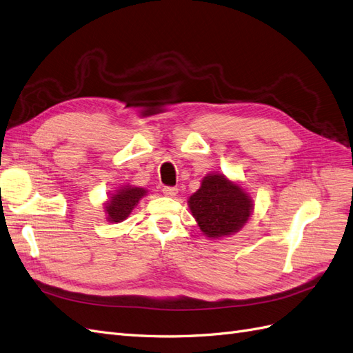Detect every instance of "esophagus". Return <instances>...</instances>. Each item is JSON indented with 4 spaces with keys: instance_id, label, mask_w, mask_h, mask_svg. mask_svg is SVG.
<instances>
[{
    "instance_id": "obj_1",
    "label": "esophagus",
    "mask_w": 353,
    "mask_h": 353,
    "mask_svg": "<svg viewBox=\"0 0 353 353\" xmlns=\"http://www.w3.org/2000/svg\"><path fill=\"white\" fill-rule=\"evenodd\" d=\"M163 193H164L165 196H168V198H174V196H177L179 189H177V188H170V186H165V188H163Z\"/></svg>"
}]
</instances>
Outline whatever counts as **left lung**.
I'll return each instance as SVG.
<instances>
[{"label": "left lung", "instance_id": "obj_1", "mask_svg": "<svg viewBox=\"0 0 353 353\" xmlns=\"http://www.w3.org/2000/svg\"><path fill=\"white\" fill-rule=\"evenodd\" d=\"M189 210L201 232L210 239L237 233L254 211L251 195L221 173H210L188 199Z\"/></svg>", "mask_w": 353, "mask_h": 353}]
</instances>
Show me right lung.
Here are the masks:
<instances>
[{
    "label": "right lung",
    "mask_w": 353,
    "mask_h": 353,
    "mask_svg": "<svg viewBox=\"0 0 353 353\" xmlns=\"http://www.w3.org/2000/svg\"><path fill=\"white\" fill-rule=\"evenodd\" d=\"M148 190L138 186H121L114 193H111L104 203L105 219L110 223H121L126 220L133 208L146 195Z\"/></svg>",
    "instance_id": "right-lung-1"
}]
</instances>
